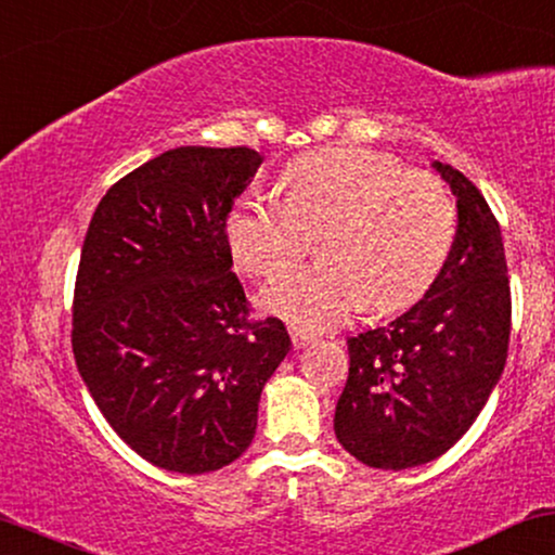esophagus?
Returning <instances> with one entry per match:
<instances>
[{"label": "esophagus", "instance_id": "obj_1", "mask_svg": "<svg viewBox=\"0 0 555 555\" xmlns=\"http://www.w3.org/2000/svg\"><path fill=\"white\" fill-rule=\"evenodd\" d=\"M289 335H292V346L294 348H305L307 343H312V335L307 330H301L297 325H289Z\"/></svg>", "mask_w": 555, "mask_h": 555}]
</instances>
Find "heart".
<instances>
[{
	"label": "heart",
	"mask_w": 555,
	"mask_h": 555,
	"mask_svg": "<svg viewBox=\"0 0 555 555\" xmlns=\"http://www.w3.org/2000/svg\"><path fill=\"white\" fill-rule=\"evenodd\" d=\"M284 205L241 196L225 220L228 245L250 276H276L318 233L325 261L284 273L263 292L279 318L310 330L346 322L361 307L387 314L410 307L443 271L455 207L443 181L406 171L389 153L330 145L284 166Z\"/></svg>",
	"instance_id": "1"
}]
</instances>
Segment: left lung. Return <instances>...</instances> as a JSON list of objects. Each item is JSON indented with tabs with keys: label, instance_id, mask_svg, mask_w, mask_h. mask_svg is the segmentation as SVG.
Here are the masks:
<instances>
[{
	"label": "left lung",
	"instance_id": "1",
	"mask_svg": "<svg viewBox=\"0 0 555 555\" xmlns=\"http://www.w3.org/2000/svg\"><path fill=\"white\" fill-rule=\"evenodd\" d=\"M433 166L459 207L451 254L402 318L348 338V382L335 406L340 446L361 464L391 472L438 459L472 427L509 346L500 222L459 168Z\"/></svg>",
	"mask_w": 555,
	"mask_h": 555
}]
</instances>
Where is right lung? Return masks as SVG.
<instances>
[{"label":"right lung","mask_w":555,"mask_h":555,"mask_svg":"<svg viewBox=\"0 0 555 555\" xmlns=\"http://www.w3.org/2000/svg\"><path fill=\"white\" fill-rule=\"evenodd\" d=\"M261 164L245 145L160 153L107 189L83 237L76 366L112 430L166 472L243 455L289 353L284 322L250 318L230 271L228 212Z\"/></svg>","instance_id":"right-lung-1"}]
</instances>
